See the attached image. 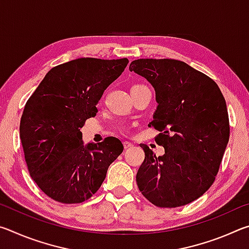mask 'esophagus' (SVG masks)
Segmentation results:
<instances>
[{"mask_svg": "<svg viewBox=\"0 0 249 249\" xmlns=\"http://www.w3.org/2000/svg\"><path fill=\"white\" fill-rule=\"evenodd\" d=\"M123 146H124L125 149H128V148H130V147H133L134 145L132 144V142H123Z\"/></svg>", "mask_w": 249, "mask_h": 249, "instance_id": "obj_1", "label": "esophagus"}]
</instances>
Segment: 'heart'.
Returning a JSON list of instances; mask_svg holds the SVG:
<instances>
[{
    "mask_svg": "<svg viewBox=\"0 0 249 249\" xmlns=\"http://www.w3.org/2000/svg\"><path fill=\"white\" fill-rule=\"evenodd\" d=\"M138 87H141V84H136V86H133L132 89H133V88H138ZM119 129L121 130V132H127V128H126V126H124V125H120Z\"/></svg>",
    "mask_w": 249,
    "mask_h": 249,
    "instance_id": "b5f03b06",
    "label": "heart"
}]
</instances>
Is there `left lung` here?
Wrapping results in <instances>:
<instances>
[{"mask_svg": "<svg viewBox=\"0 0 249 249\" xmlns=\"http://www.w3.org/2000/svg\"><path fill=\"white\" fill-rule=\"evenodd\" d=\"M129 71L155 88L158 107L148 126L159 130L155 142L165 148L157 157L141 144L138 189L159 208L191 203L213 184L229 142L224 96L214 80L175 59H137Z\"/></svg>", "mask_w": 249, "mask_h": 249, "instance_id": "1", "label": "left lung"}]
</instances>
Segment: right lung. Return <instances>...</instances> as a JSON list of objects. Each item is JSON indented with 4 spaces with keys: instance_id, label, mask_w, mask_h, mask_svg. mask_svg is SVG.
Here are the masks:
<instances>
[{
    "instance_id": "add662e5",
    "label": "right lung",
    "mask_w": 249,
    "mask_h": 249,
    "mask_svg": "<svg viewBox=\"0 0 249 249\" xmlns=\"http://www.w3.org/2000/svg\"><path fill=\"white\" fill-rule=\"evenodd\" d=\"M128 59L79 58L53 67L25 104L19 124L29 175L50 199L81 203L99 190L123 151L115 137L83 145L80 128L95 116L104 90Z\"/></svg>"
}]
</instances>
